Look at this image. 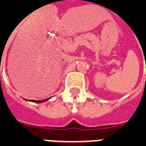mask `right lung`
Here are the masks:
<instances>
[{
  "mask_svg": "<svg viewBox=\"0 0 146 146\" xmlns=\"http://www.w3.org/2000/svg\"><path fill=\"white\" fill-rule=\"evenodd\" d=\"M50 99V98H47V99H45V100H30L31 102H33V103H43V102H46L47 100H49Z\"/></svg>",
  "mask_w": 146,
  "mask_h": 146,
  "instance_id": "1",
  "label": "right lung"
}]
</instances>
